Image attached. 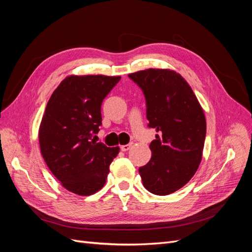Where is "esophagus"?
I'll use <instances>...</instances> for the list:
<instances>
[{
    "label": "esophagus",
    "mask_w": 252,
    "mask_h": 252,
    "mask_svg": "<svg viewBox=\"0 0 252 252\" xmlns=\"http://www.w3.org/2000/svg\"><path fill=\"white\" fill-rule=\"evenodd\" d=\"M130 147H131V144L122 145V146H121V150H122V151H127V150L130 149Z\"/></svg>",
    "instance_id": "1"
}]
</instances>
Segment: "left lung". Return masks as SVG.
I'll use <instances>...</instances> for the list:
<instances>
[{
	"label": "left lung",
	"instance_id": "left-lung-1",
	"mask_svg": "<svg viewBox=\"0 0 252 252\" xmlns=\"http://www.w3.org/2000/svg\"><path fill=\"white\" fill-rule=\"evenodd\" d=\"M128 77L143 91L148 127L158 131L149 145L150 161L139 169L143 185L154 194H170L187 184L201 163L206 136L203 109L175 71L147 69Z\"/></svg>",
	"mask_w": 252,
	"mask_h": 252
}]
</instances>
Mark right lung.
Instances as JSON below:
<instances>
[{"label":"right lung","instance_id":"right-lung-1","mask_svg":"<svg viewBox=\"0 0 252 252\" xmlns=\"http://www.w3.org/2000/svg\"><path fill=\"white\" fill-rule=\"evenodd\" d=\"M120 80L70 75L61 82L47 103L39 130L42 156L52 174L75 194L98 191L119 154V147H107L93 135L102 125L104 98Z\"/></svg>","mask_w":252,"mask_h":252}]
</instances>
